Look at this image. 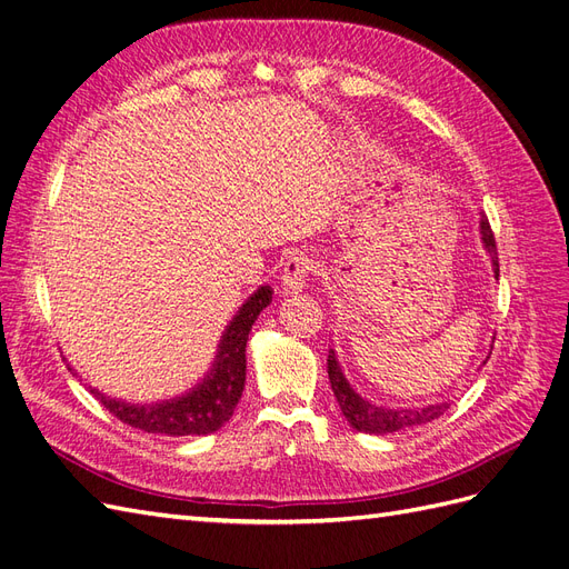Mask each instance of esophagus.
Segmentation results:
<instances>
[{
  "label": "esophagus",
  "mask_w": 569,
  "mask_h": 569,
  "mask_svg": "<svg viewBox=\"0 0 569 569\" xmlns=\"http://www.w3.org/2000/svg\"><path fill=\"white\" fill-rule=\"evenodd\" d=\"M313 258L308 253H295L284 261L282 268V289L284 295H297L308 282V274L313 272Z\"/></svg>",
  "instance_id": "esophagus-1"
}]
</instances>
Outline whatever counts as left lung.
I'll return each instance as SVG.
<instances>
[{"mask_svg":"<svg viewBox=\"0 0 569 569\" xmlns=\"http://www.w3.org/2000/svg\"><path fill=\"white\" fill-rule=\"evenodd\" d=\"M479 228H481V242H485V247L491 256L493 272L498 278V251H496V239H493V230L489 226L487 216H481ZM327 375H330V385H332V391L337 396V403L343 412V418H347L349 425L353 429H358V432H368V435L399 432V429H406L412 425L432 422L439 416H443L446 408H449V403H435V406L416 408V410H410V408L391 410V408H382V406H375L366 399H360V396L349 387L347 377H343L332 349H330V356H327Z\"/></svg>","mask_w":569,"mask_h":569,"instance_id":"1","label":"left lung"}]
</instances>
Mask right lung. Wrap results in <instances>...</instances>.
I'll use <instances>...</instances> for the list:
<instances>
[{
	"instance_id": "1",
	"label": "right lung",
	"mask_w": 569,
	"mask_h": 569,
	"mask_svg": "<svg viewBox=\"0 0 569 569\" xmlns=\"http://www.w3.org/2000/svg\"><path fill=\"white\" fill-rule=\"evenodd\" d=\"M270 301V287H261L256 295H251V299L242 308H239V313L232 318L226 335L220 339V351L211 375L187 396L163 403L132 406L109 399V396L99 393L92 387L90 391L120 422H126L134 429H142V432L149 435L189 437L218 432V429L232 418L234 406L242 399L247 380V339L253 320Z\"/></svg>"
}]
</instances>
